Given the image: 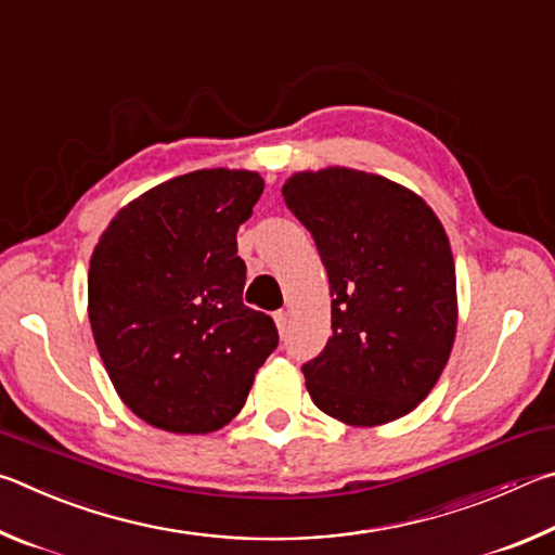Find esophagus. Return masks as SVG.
<instances>
[{
  "label": "esophagus",
  "mask_w": 555,
  "mask_h": 555,
  "mask_svg": "<svg viewBox=\"0 0 555 555\" xmlns=\"http://www.w3.org/2000/svg\"><path fill=\"white\" fill-rule=\"evenodd\" d=\"M274 321H276L279 333H284L286 331V323H288V313L286 311H276L274 313Z\"/></svg>",
  "instance_id": "1"
}]
</instances>
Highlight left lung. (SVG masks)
I'll use <instances>...</instances> for the list:
<instances>
[{
  "mask_svg": "<svg viewBox=\"0 0 555 555\" xmlns=\"http://www.w3.org/2000/svg\"><path fill=\"white\" fill-rule=\"evenodd\" d=\"M313 234L333 335L304 364L318 409L347 426L406 416L436 387L457 327L455 261L424 198L389 178L321 168L281 188Z\"/></svg>",
  "mask_w": 555,
  "mask_h": 555,
  "instance_id": "8db88e82",
  "label": "left lung"
}]
</instances>
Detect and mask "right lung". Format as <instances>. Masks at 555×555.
Wrapping results in <instances>:
<instances>
[{"instance_id": "right-lung-1", "label": "right lung", "mask_w": 555, "mask_h": 555, "mask_svg": "<svg viewBox=\"0 0 555 555\" xmlns=\"http://www.w3.org/2000/svg\"><path fill=\"white\" fill-rule=\"evenodd\" d=\"M261 191L255 171L171 178L125 205L92 251V337L119 399L146 424L222 428L276 350L274 321L242 304L237 230Z\"/></svg>"}]
</instances>
